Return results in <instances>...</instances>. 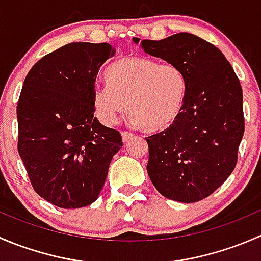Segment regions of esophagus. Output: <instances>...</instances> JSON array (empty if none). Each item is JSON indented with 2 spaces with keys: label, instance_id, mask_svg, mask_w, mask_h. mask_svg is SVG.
I'll use <instances>...</instances> for the list:
<instances>
[{
  "label": "esophagus",
  "instance_id": "34e87169",
  "mask_svg": "<svg viewBox=\"0 0 261 261\" xmlns=\"http://www.w3.org/2000/svg\"><path fill=\"white\" fill-rule=\"evenodd\" d=\"M121 135H122L123 143H127L128 140H131V139L135 136L133 133H128V131H122V133H121Z\"/></svg>",
  "mask_w": 261,
  "mask_h": 261
}]
</instances>
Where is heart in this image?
Here are the masks:
<instances>
[{"label": "heart", "mask_w": 261, "mask_h": 261, "mask_svg": "<svg viewBox=\"0 0 261 261\" xmlns=\"http://www.w3.org/2000/svg\"><path fill=\"white\" fill-rule=\"evenodd\" d=\"M106 86L93 92L98 117L115 125L128 109L131 120L147 131H162L179 117L188 83L180 68L147 57H123L106 72Z\"/></svg>", "instance_id": "b5f03b06"}]
</instances>
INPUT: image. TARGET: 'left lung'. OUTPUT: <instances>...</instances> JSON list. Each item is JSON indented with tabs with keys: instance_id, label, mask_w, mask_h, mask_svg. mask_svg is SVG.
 Returning <instances> with one entry per match:
<instances>
[{
	"instance_id": "left-lung-1",
	"label": "left lung",
	"mask_w": 261,
	"mask_h": 261,
	"mask_svg": "<svg viewBox=\"0 0 261 261\" xmlns=\"http://www.w3.org/2000/svg\"><path fill=\"white\" fill-rule=\"evenodd\" d=\"M133 40L147 54L180 68L188 83L177 121L146 138L150 180L173 201H201L230 177L238 163L245 130L240 81L220 49L193 34Z\"/></svg>"
}]
</instances>
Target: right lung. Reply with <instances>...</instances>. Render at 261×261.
Returning a JSON list of instances; mask_svg holds the SVG:
<instances>
[{
  "instance_id": "add662e5",
  "label": "right lung",
  "mask_w": 261,
  "mask_h": 261,
  "mask_svg": "<svg viewBox=\"0 0 261 261\" xmlns=\"http://www.w3.org/2000/svg\"><path fill=\"white\" fill-rule=\"evenodd\" d=\"M114 53L107 43L67 44L41 58L23 81L18 155L36 193L60 208L93 203L122 146L120 133L93 117L97 74Z\"/></svg>"
}]
</instances>
